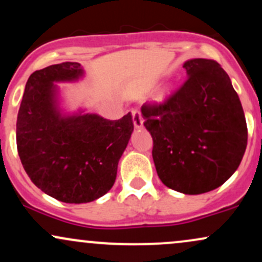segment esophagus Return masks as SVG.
<instances>
[{"label":"esophagus","mask_w":262,"mask_h":262,"mask_svg":"<svg viewBox=\"0 0 262 262\" xmlns=\"http://www.w3.org/2000/svg\"><path fill=\"white\" fill-rule=\"evenodd\" d=\"M132 117H133V123L135 128L143 127V117H141V113L139 110L133 108V110H132Z\"/></svg>","instance_id":"1"}]
</instances>
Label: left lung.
I'll return each instance as SVG.
<instances>
[{"label":"left lung","instance_id":"obj_1","mask_svg":"<svg viewBox=\"0 0 262 262\" xmlns=\"http://www.w3.org/2000/svg\"><path fill=\"white\" fill-rule=\"evenodd\" d=\"M183 68L185 83L161 103L143 104L141 114L161 182L201 194L223 185L239 167L248 127L239 96L217 61L191 59Z\"/></svg>","mask_w":262,"mask_h":262}]
</instances>
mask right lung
Instances as JSON below:
<instances>
[{"label": "right lung", "instance_id": "add662e5", "mask_svg": "<svg viewBox=\"0 0 262 262\" xmlns=\"http://www.w3.org/2000/svg\"><path fill=\"white\" fill-rule=\"evenodd\" d=\"M83 76L79 62L34 71L26 83L17 117V149L32 182L65 203H87L106 194L134 124L128 113L110 121L95 113L64 114L58 86Z\"/></svg>", "mask_w": 262, "mask_h": 262}]
</instances>
